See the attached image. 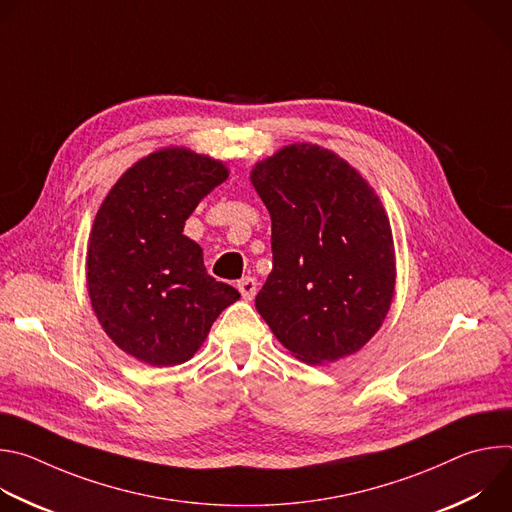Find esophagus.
Returning a JSON list of instances; mask_svg holds the SVG:
<instances>
[{
    "label": "esophagus",
    "mask_w": 512,
    "mask_h": 512,
    "mask_svg": "<svg viewBox=\"0 0 512 512\" xmlns=\"http://www.w3.org/2000/svg\"><path fill=\"white\" fill-rule=\"evenodd\" d=\"M237 287H239V291H241L243 300L251 302V300L255 298V294H257V279H255V277H243V279L237 283Z\"/></svg>",
    "instance_id": "esophagus-1"
}]
</instances>
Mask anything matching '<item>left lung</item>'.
I'll return each instance as SVG.
<instances>
[{
    "mask_svg": "<svg viewBox=\"0 0 512 512\" xmlns=\"http://www.w3.org/2000/svg\"><path fill=\"white\" fill-rule=\"evenodd\" d=\"M251 184L271 216L273 269L255 308L308 364L358 352L395 296V245L375 188L318 143H289L257 162Z\"/></svg>",
    "mask_w": 512,
    "mask_h": 512,
    "instance_id": "1",
    "label": "left lung"
}]
</instances>
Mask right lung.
<instances>
[{"label":"right lung","instance_id":"obj_1","mask_svg":"<svg viewBox=\"0 0 512 512\" xmlns=\"http://www.w3.org/2000/svg\"><path fill=\"white\" fill-rule=\"evenodd\" d=\"M229 178L221 160L162 148L137 160L101 202L87 247V289L105 334L152 367L190 360L241 294L206 273L184 235L198 202Z\"/></svg>","mask_w":512,"mask_h":512}]
</instances>
